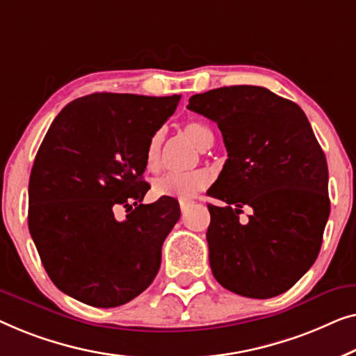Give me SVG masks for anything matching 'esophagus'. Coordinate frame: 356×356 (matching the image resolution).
I'll use <instances>...</instances> for the list:
<instances>
[{"mask_svg": "<svg viewBox=\"0 0 356 356\" xmlns=\"http://www.w3.org/2000/svg\"><path fill=\"white\" fill-rule=\"evenodd\" d=\"M179 207H180V211H185V209H187L188 207H192V202H180L179 203Z\"/></svg>", "mask_w": 356, "mask_h": 356, "instance_id": "34e87169", "label": "esophagus"}]
</instances>
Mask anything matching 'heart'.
Here are the masks:
<instances>
[{
	"instance_id": "heart-1",
	"label": "heart",
	"mask_w": 356,
	"mask_h": 356,
	"mask_svg": "<svg viewBox=\"0 0 356 356\" xmlns=\"http://www.w3.org/2000/svg\"><path fill=\"white\" fill-rule=\"evenodd\" d=\"M184 134L200 149H207L213 145L214 135L211 129L204 126L203 122L188 121L184 126ZM163 138L161 130L149 138L147 147V166L149 171H156L161 166L163 159ZM209 174L204 171H195L187 174L169 172L158 177L153 184V193L163 198H177V200H190L197 195L200 190L207 188L209 184Z\"/></svg>"
}]
</instances>
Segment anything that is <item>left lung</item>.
I'll list each match as a JSON object with an SVG mask.
<instances>
[{
  "instance_id": "obj_1",
  "label": "left lung",
  "mask_w": 356,
  "mask_h": 356,
  "mask_svg": "<svg viewBox=\"0 0 356 356\" xmlns=\"http://www.w3.org/2000/svg\"><path fill=\"white\" fill-rule=\"evenodd\" d=\"M190 111L218 124L227 161L208 190L213 276L250 298L284 293L313 266L330 202L327 163L308 118L264 87L234 85L190 97ZM243 206L254 213L238 221Z\"/></svg>"
}]
</instances>
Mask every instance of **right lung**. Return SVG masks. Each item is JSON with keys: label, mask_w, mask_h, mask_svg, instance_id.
<instances>
[{"label": "right lung", "mask_w": 356, "mask_h": 356, "mask_svg": "<svg viewBox=\"0 0 356 356\" xmlns=\"http://www.w3.org/2000/svg\"><path fill=\"white\" fill-rule=\"evenodd\" d=\"M179 99L92 93L49 126L30 172L29 230L44 271L69 297L114 308L156 277L180 208L163 197L143 204V172L149 138ZM119 206L128 209L124 222L115 218Z\"/></svg>", "instance_id": "add662e5"}]
</instances>
